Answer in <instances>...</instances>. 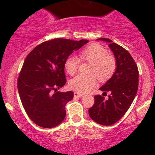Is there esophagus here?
<instances>
[{"label":"esophagus","instance_id":"esophagus-1","mask_svg":"<svg viewBox=\"0 0 155 155\" xmlns=\"http://www.w3.org/2000/svg\"><path fill=\"white\" fill-rule=\"evenodd\" d=\"M74 97H83V95L78 93V92H74Z\"/></svg>","mask_w":155,"mask_h":155}]
</instances>
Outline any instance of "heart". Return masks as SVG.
<instances>
[{
    "label": "heart",
    "instance_id": "b5f03b06",
    "mask_svg": "<svg viewBox=\"0 0 155 155\" xmlns=\"http://www.w3.org/2000/svg\"><path fill=\"white\" fill-rule=\"evenodd\" d=\"M80 58L82 60L92 63L89 73L90 75H80L73 78L69 81V87L79 93H87L97 84L94 76L100 81H104L109 79L115 71L116 61L111 55L108 54L107 49L101 44L93 43L87 46L80 51ZM80 60L75 55H70L66 58L64 66L67 73L74 75L77 72Z\"/></svg>",
    "mask_w": 155,
    "mask_h": 155
}]
</instances>
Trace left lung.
Segmentation results:
<instances>
[{"label":"left lung","instance_id":"1","mask_svg":"<svg viewBox=\"0 0 155 155\" xmlns=\"http://www.w3.org/2000/svg\"><path fill=\"white\" fill-rule=\"evenodd\" d=\"M109 43L116 60V71L113 76L100 88L106 94L111 92L107 100L104 96L95 95V103L89 109L92 120L102 125H111L124 116L132 104L138 87V70L128 51L108 38H97Z\"/></svg>","mask_w":155,"mask_h":155}]
</instances>
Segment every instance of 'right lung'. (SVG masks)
<instances>
[{"label": "right lung", "mask_w": 155, "mask_h": 155, "mask_svg": "<svg viewBox=\"0 0 155 155\" xmlns=\"http://www.w3.org/2000/svg\"><path fill=\"white\" fill-rule=\"evenodd\" d=\"M88 42L54 38L39 44L27 56L17 88L27 114L37 125L51 128L65 119V105L73 99L74 92L58 91L66 83L64 63L69 55Z\"/></svg>", "instance_id": "right-lung-1"}]
</instances>
